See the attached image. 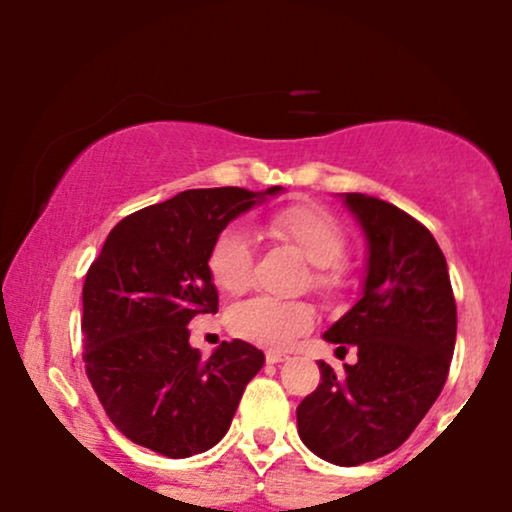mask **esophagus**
I'll use <instances>...</instances> for the list:
<instances>
[{"label": "esophagus", "instance_id": "esophagus-1", "mask_svg": "<svg viewBox=\"0 0 512 512\" xmlns=\"http://www.w3.org/2000/svg\"><path fill=\"white\" fill-rule=\"evenodd\" d=\"M286 354H281V351H267V363L269 366H276V363H281V361H286Z\"/></svg>", "mask_w": 512, "mask_h": 512}]
</instances>
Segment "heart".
Segmentation results:
<instances>
[{"label": "heart", "instance_id": "heart-1", "mask_svg": "<svg viewBox=\"0 0 512 512\" xmlns=\"http://www.w3.org/2000/svg\"><path fill=\"white\" fill-rule=\"evenodd\" d=\"M264 236L301 255L310 264L308 286L322 296H334L344 289L346 233L327 209L317 204H293L264 223ZM207 269L216 289L243 293L252 279V245L245 233L223 231L211 243ZM315 325V310L301 301L250 298L236 305L228 315V327L245 342L264 349H286Z\"/></svg>", "mask_w": 512, "mask_h": 512}]
</instances>
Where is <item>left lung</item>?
<instances>
[{"label":"left lung","mask_w":512,"mask_h":512,"mask_svg":"<svg viewBox=\"0 0 512 512\" xmlns=\"http://www.w3.org/2000/svg\"><path fill=\"white\" fill-rule=\"evenodd\" d=\"M342 197L366 236V279L354 308L322 337L339 349L354 344L358 361L344 373L317 361L322 383L296 419L305 448L356 467L397 450L433 407L448 380L457 308L448 264L424 223L378 197Z\"/></svg>","instance_id":"8db88e82"}]
</instances>
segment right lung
Returning <instances> with one entry per match:
<instances>
[{
    "label": "right lung",
    "instance_id": "right-lung-1",
    "mask_svg": "<svg viewBox=\"0 0 512 512\" xmlns=\"http://www.w3.org/2000/svg\"><path fill=\"white\" fill-rule=\"evenodd\" d=\"M279 192L185 190L125 216L105 238L84 281V361L105 414L132 443L180 460L226 436L264 354L233 339L204 361L187 325L219 310L211 243Z\"/></svg>",
    "mask_w": 512,
    "mask_h": 512
}]
</instances>
